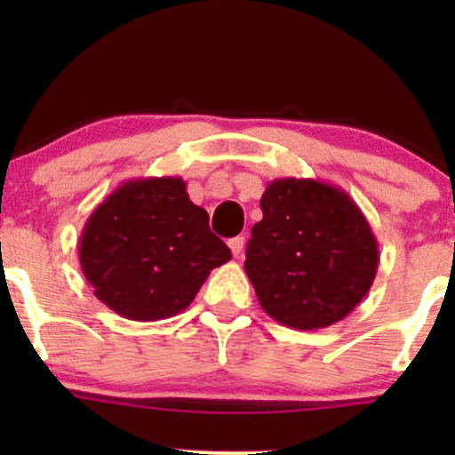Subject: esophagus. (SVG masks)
Masks as SVG:
<instances>
[{"mask_svg":"<svg viewBox=\"0 0 455 455\" xmlns=\"http://www.w3.org/2000/svg\"><path fill=\"white\" fill-rule=\"evenodd\" d=\"M243 245H245L243 235H237V237L228 239V248H231V252L235 254V257H239V254L243 252Z\"/></svg>","mask_w":455,"mask_h":455,"instance_id":"1","label":"esophagus"}]
</instances>
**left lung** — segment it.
Listing matches in <instances>:
<instances>
[{"instance_id":"1","label":"left lung","mask_w":455,"mask_h":455,"mask_svg":"<svg viewBox=\"0 0 455 455\" xmlns=\"http://www.w3.org/2000/svg\"><path fill=\"white\" fill-rule=\"evenodd\" d=\"M245 274L259 304L280 325L323 329L351 315L377 278L379 243L342 188L282 177L260 196Z\"/></svg>"}]
</instances>
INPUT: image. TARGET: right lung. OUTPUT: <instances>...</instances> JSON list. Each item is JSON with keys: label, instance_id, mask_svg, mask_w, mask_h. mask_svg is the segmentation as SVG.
I'll list each match as a JSON object with an SVG mask.
<instances>
[{"label": "right lung", "instance_id": "obj_1", "mask_svg": "<svg viewBox=\"0 0 455 455\" xmlns=\"http://www.w3.org/2000/svg\"><path fill=\"white\" fill-rule=\"evenodd\" d=\"M231 250L210 231L181 177L115 188L83 227L78 263L104 306L130 321H162L192 304Z\"/></svg>", "mask_w": 455, "mask_h": 455}]
</instances>
